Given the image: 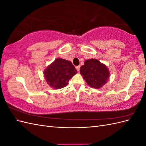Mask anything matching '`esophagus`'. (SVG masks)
I'll return each instance as SVG.
<instances>
[{"label": "esophagus", "instance_id": "esophagus-1", "mask_svg": "<svg viewBox=\"0 0 146 146\" xmlns=\"http://www.w3.org/2000/svg\"><path fill=\"white\" fill-rule=\"evenodd\" d=\"M76 69L78 70V71H79V70H80V66H76Z\"/></svg>", "mask_w": 146, "mask_h": 146}]
</instances>
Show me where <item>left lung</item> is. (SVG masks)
I'll return each mask as SVG.
<instances>
[{
    "mask_svg": "<svg viewBox=\"0 0 146 146\" xmlns=\"http://www.w3.org/2000/svg\"><path fill=\"white\" fill-rule=\"evenodd\" d=\"M80 73L90 86L100 89L107 83L110 76L109 69L105 64L97 59H89L82 66Z\"/></svg>",
    "mask_w": 146,
    "mask_h": 146,
    "instance_id": "left-lung-1",
    "label": "left lung"
}]
</instances>
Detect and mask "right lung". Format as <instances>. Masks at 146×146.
I'll list each match as a JSON object with an SVG mask.
<instances>
[{"label": "right lung", "instance_id": "obj_1", "mask_svg": "<svg viewBox=\"0 0 146 146\" xmlns=\"http://www.w3.org/2000/svg\"><path fill=\"white\" fill-rule=\"evenodd\" d=\"M77 73L70 61L58 58L44 70V77L47 84L55 90L68 85L69 80Z\"/></svg>", "mask_w": 146, "mask_h": 146}]
</instances>
